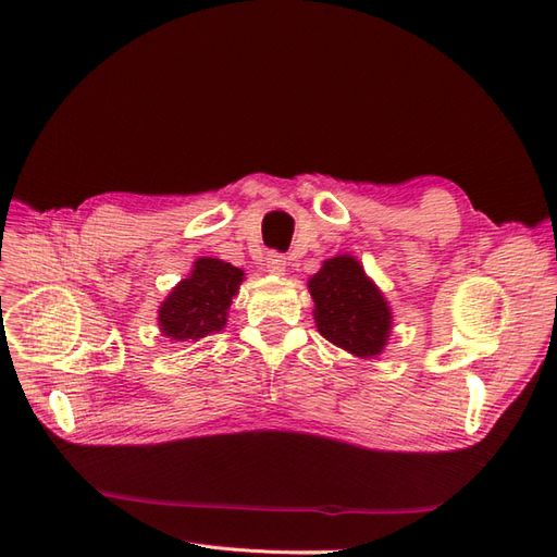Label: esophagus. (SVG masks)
<instances>
[{"instance_id": "obj_1", "label": "esophagus", "mask_w": 557, "mask_h": 557, "mask_svg": "<svg viewBox=\"0 0 557 557\" xmlns=\"http://www.w3.org/2000/svg\"><path fill=\"white\" fill-rule=\"evenodd\" d=\"M267 272L269 274H285V258L281 256V252H269L267 256Z\"/></svg>"}]
</instances>
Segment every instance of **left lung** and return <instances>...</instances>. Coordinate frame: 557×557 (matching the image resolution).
I'll list each match as a JSON object with an SVG mask.
<instances>
[{
    "label": "left lung",
    "mask_w": 557,
    "mask_h": 557,
    "mask_svg": "<svg viewBox=\"0 0 557 557\" xmlns=\"http://www.w3.org/2000/svg\"><path fill=\"white\" fill-rule=\"evenodd\" d=\"M313 318L327 342L358 358H374L385 348L393 313L385 297L352 256L323 262L309 278Z\"/></svg>",
    "instance_id": "left-lung-1"
}]
</instances>
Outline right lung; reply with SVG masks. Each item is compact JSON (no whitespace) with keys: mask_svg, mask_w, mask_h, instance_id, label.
Wrapping results in <instances>:
<instances>
[{"mask_svg":"<svg viewBox=\"0 0 557 557\" xmlns=\"http://www.w3.org/2000/svg\"><path fill=\"white\" fill-rule=\"evenodd\" d=\"M244 272L218 258H199L188 278L162 301L158 325L172 342H199L227 323L232 297L239 293Z\"/></svg>","mask_w":557,"mask_h":557,"instance_id":"obj_1","label":"right lung"}]
</instances>
